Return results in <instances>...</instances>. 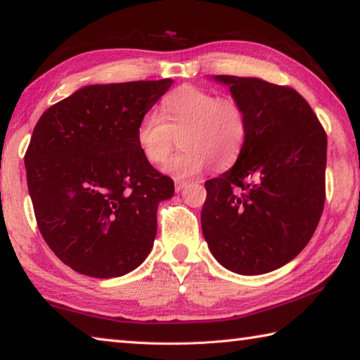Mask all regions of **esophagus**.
Listing matches in <instances>:
<instances>
[{
  "instance_id": "esophagus-1",
  "label": "esophagus",
  "mask_w": 360,
  "mask_h": 360,
  "mask_svg": "<svg viewBox=\"0 0 360 360\" xmlns=\"http://www.w3.org/2000/svg\"><path fill=\"white\" fill-rule=\"evenodd\" d=\"M184 187H187V182L186 181H176L174 182V191L176 192H181Z\"/></svg>"
}]
</instances>
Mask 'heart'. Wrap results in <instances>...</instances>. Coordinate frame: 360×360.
I'll list each match as a JSON object with an SVG mask.
<instances>
[{"label": "heart", "instance_id": "1", "mask_svg": "<svg viewBox=\"0 0 360 360\" xmlns=\"http://www.w3.org/2000/svg\"><path fill=\"white\" fill-rule=\"evenodd\" d=\"M179 136L184 150L163 167L169 176L187 179L211 165L229 168L238 160L248 138L245 108L233 98L181 85L163 98L158 115L149 112L139 119L135 141L146 162L160 165Z\"/></svg>", "mask_w": 360, "mask_h": 360}]
</instances>
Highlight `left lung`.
<instances>
[{
	"instance_id": "8db88e82",
	"label": "left lung",
	"mask_w": 360,
	"mask_h": 360,
	"mask_svg": "<svg viewBox=\"0 0 360 360\" xmlns=\"http://www.w3.org/2000/svg\"><path fill=\"white\" fill-rule=\"evenodd\" d=\"M245 108L248 138L229 172L205 182L202 230L211 254L238 275H264L300 254L324 210L327 136L290 87L214 76Z\"/></svg>"
}]
</instances>
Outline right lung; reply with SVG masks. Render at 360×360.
Returning <instances> with one entry per match:
<instances>
[{"label": "right lung", "instance_id": "add662e5", "mask_svg": "<svg viewBox=\"0 0 360 360\" xmlns=\"http://www.w3.org/2000/svg\"><path fill=\"white\" fill-rule=\"evenodd\" d=\"M173 79L94 84L41 115L25 154L27 182L42 238L72 270L117 278L148 257L157 208L174 184L144 160L139 119Z\"/></svg>", "mask_w": 360, "mask_h": 360}]
</instances>
